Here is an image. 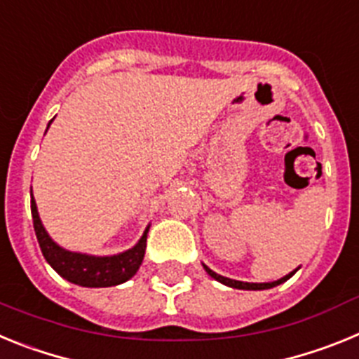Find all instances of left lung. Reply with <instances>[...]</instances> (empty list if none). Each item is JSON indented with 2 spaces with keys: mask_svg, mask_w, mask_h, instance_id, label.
<instances>
[{
  "mask_svg": "<svg viewBox=\"0 0 359 359\" xmlns=\"http://www.w3.org/2000/svg\"><path fill=\"white\" fill-rule=\"evenodd\" d=\"M203 268L207 269V273L210 275L212 278H215L217 282H221V284H224V286H230V287H236V290H252V291H257V290H269V287H275L278 286V284H282V282H286L287 278H291L294 275V271H291V273H287L286 277L278 278V280L275 282H264V284H255V282H241V280H231V278H226L223 277V275H217L215 271H212L208 266L203 264Z\"/></svg>",
  "mask_w": 359,
  "mask_h": 359,
  "instance_id": "left-lung-1",
  "label": "left lung"
}]
</instances>
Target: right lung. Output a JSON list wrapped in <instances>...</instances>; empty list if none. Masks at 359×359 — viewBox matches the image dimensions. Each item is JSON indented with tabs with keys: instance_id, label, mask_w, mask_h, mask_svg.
<instances>
[{
	"instance_id": "right-lung-1",
	"label": "right lung",
	"mask_w": 359,
	"mask_h": 359,
	"mask_svg": "<svg viewBox=\"0 0 359 359\" xmlns=\"http://www.w3.org/2000/svg\"><path fill=\"white\" fill-rule=\"evenodd\" d=\"M30 208L32 219H34V230H36L37 243H39L44 259L57 273L68 282L84 287L118 286L122 282L129 280L140 268L145 255V246H147L149 226L145 228L142 239L128 252L111 257H95L86 255V253L68 252L57 243H53L48 231L44 230L43 223H41L34 196L30 199Z\"/></svg>"
}]
</instances>
